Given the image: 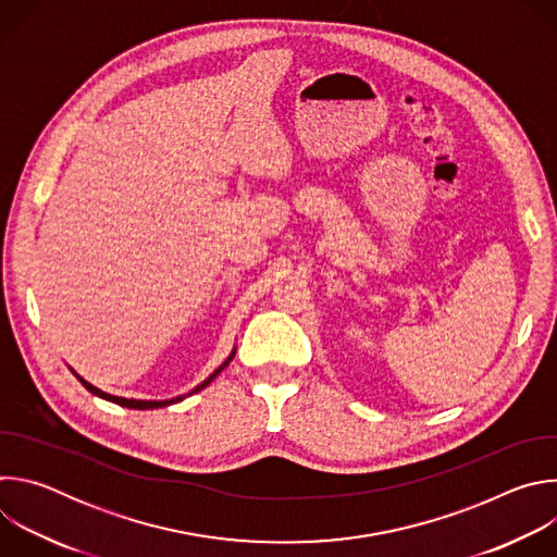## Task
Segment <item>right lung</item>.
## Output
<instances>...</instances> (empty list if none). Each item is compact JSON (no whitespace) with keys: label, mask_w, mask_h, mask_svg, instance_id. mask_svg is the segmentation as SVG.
<instances>
[{"label":"right lung","mask_w":557,"mask_h":557,"mask_svg":"<svg viewBox=\"0 0 557 557\" xmlns=\"http://www.w3.org/2000/svg\"><path fill=\"white\" fill-rule=\"evenodd\" d=\"M233 355H235V350L231 352V357H228V359H226V361H224V363H222L218 370H213V374H209V376H207V379H205L200 385H196V387H194L189 394H194V392H200L202 387H207V385H209V383H211V381H213V379H215V376H218V374H220V372H222V370L228 366V361L233 359ZM76 379L82 381V383H84V385H86V387H88L92 394L101 396V399H106V401H112V404H116V406H123V408H132V410H153V408H165V406H172V404H178V401H183V399H185V394H183V396H176V399H170V401H136V399H123V396H112V394H108V392H103V389L95 387L92 383H88L86 379H82V376H78V374H76ZM189 394H187V396H189Z\"/></svg>","instance_id":"right-lung-1"}]
</instances>
